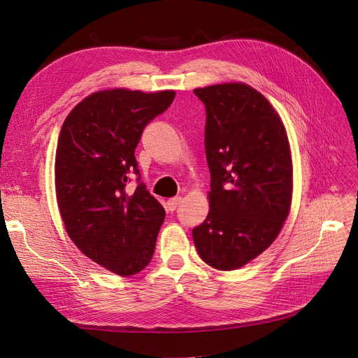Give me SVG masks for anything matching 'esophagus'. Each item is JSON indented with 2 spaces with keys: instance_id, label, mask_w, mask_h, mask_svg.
Wrapping results in <instances>:
<instances>
[{
  "instance_id": "esophagus-1",
  "label": "esophagus",
  "mask_w": 358,
  "mask_h": 358,
  "mask_svg": "<svg viewBox=\"0 0 358 358\" xmlns=\"http://www.w3.org/2000/svg\"><path fill=\"white\" fill-rule=\"evenodd\" d=\"M180 201H182L180 196H175V199H170V200H167V208H169L170 212L176 210V207L180 204Z\"/></svg>"
}]
</instances>
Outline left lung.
Listing matches in <instances>:
<instances>
[{
    "instance_id": "8db88e82",
    "label": "left lung",
    "mask_w": 358,
    "mask_h": 358,
    "mask_svg": "<svg viewBox=\"0 0 358 358\" xmlns=\"http://www.w3.org/2000/svg\"><path fill=\"white\" fill-rule=\"evenodd\" d=\"M206 105L208 215L192 229L203 261L234 271L265 252L292 206L287 131L266 97L245 83L195 89Z\"/></svg>"
}]
</instances>
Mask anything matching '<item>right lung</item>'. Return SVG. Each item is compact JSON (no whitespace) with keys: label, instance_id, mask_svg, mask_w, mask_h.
Returning a JSON list of instances; mask_svg holds the SVG:
<instances>
[{"label":"right lung","instance_id":"obj_1","mask_svg":"<svg viewBox=\"0 0 358 358\" xmlns=\"http://www.w3.org/2000/svg\"><path fill=\"white\" fill-rule=\"evenodd\" d=\"M175 90L94 92L73 106L60 129L55 158L57 207L72 243L117 275L151 262L166 212L143 183L126 192L127 173H139L134 150L145 126L164 113Z\"/></svg>","mask_w":358,"mask_h":358}]
</instances>
